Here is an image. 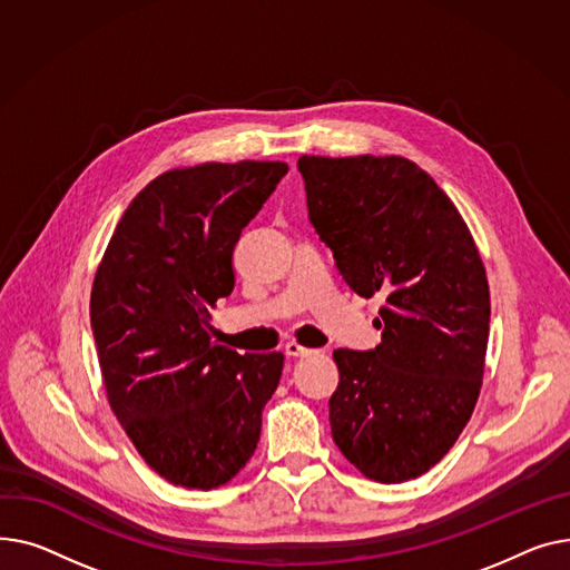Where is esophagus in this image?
Here are the masks:
<instances>
[{
	"mask_svg": "<svg viewBox=\"0 0 570 570\" xmlns=\"http://www.w3.org/2000/svg\"><path fill=\"white\" fill-rule=\"evenodd\" d=\"M285 354L287 356H308V354H313V350L298 345V343H287L285 345Z\"/></svg>",
	"mask_w": 570,
	"mask_h": 570,
	"instance_id": "1",
	"label": "esophagus"
}]
</instances>
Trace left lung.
Instances as JSON below:
<instances>
[{"label": "left lung", "mask_w": 570, "mask_h": 570, "mask_svg": "<svg viewBox=\"0 0 570 570\" xmlns=\"http://www.w3.org/2000/svg\"><path fill=\"white\" fill-rule=\"evenodd\" d=\"M308 216L345 283L384 296L375 350H336L333 442L371 481L432 470L472 419L483 384L490 289L470 227L403 156H301Z\"/></svg>", "instance_id": "left-lung-1"}]
</instances>
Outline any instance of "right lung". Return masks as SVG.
Returning <instances> with one entry per match:
<instances>
[{
  "instance_id": "add662e5",
  "label": "right lung",
  "mask_w": 570,
  "mask_h": 570,
  "mask_svg": "<svg viewBox=\"0 0 570 570\" xmlns=\"http://www.w3.org/2000/svg\"><path fill=\"white\" fill-rule=\"evenodd\" d=\"M287 175L281 160L203 163L149 181L100 259L89 315L108 403L167 483L214 490L257 449L285 356L212 343L242 229Z\"/></svg>"
}]
</instances>
